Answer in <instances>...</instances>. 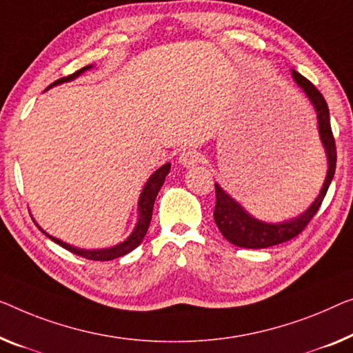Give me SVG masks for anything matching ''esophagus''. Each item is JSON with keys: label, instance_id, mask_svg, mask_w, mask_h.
Returning a JSON list of instances; mask_svg holds the SVG:
<instances>
[{"label": "esophagus", "instance_id": "esophagus-1", "mask_svg": "<svg viewBox=\"0 0 353 353\" xmlns=\"http://www.w3.org/2000/svg\"><path fill=\"white\" fill-rule=\"evenodd\" d=\"M201 161V155L198 154L196 150L193 149H187L181 152V155H179V163H181L182 166L185 168H190L193 165H196V163Z\"/></svg>", "mask_w": 353, "mask_h": 353}]
</instances>
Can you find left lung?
<instances>
[{
  "mask_svg": "<svg viewBox=\"0 0 353 353\" xmlns=\"http://www.w3.org/2000/svg\"><path fill=\"white\" fill-rule=\"evenodd\" d=\"M294 82L303 88L304 93L311 99L315 110H317L319 119V128H320V138L325 145L328 157V172L325 183L322 187V192L317 196V199L312 203L303 215L298 219H293L290 222L283 223H263L250 217L245 210L230 198L217 183H215V209H214V220L217 223L220 233L223 238L230 241L231 244L238 247H245V249H266V247L277 245L282 243H287L293 238H296L299 233H303L304 228L307 227L312 217L319 212L320 206H322L325 194L328 192V187L331 181H333L334 171H336V143L333 131H331L330 123V110L328 104L325 101L323 94L315 88L311 81L299 74L298 71H292Z\"/></svg>",
  "mask_w": 353,
  "mask_h": 353,
  "instance_id": "obj_1",
  "label": "left lung"
}]
</instances>
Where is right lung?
<instances>
[{
    "label": "right lung",
    "mask_w": 353,
    "mask_h": 353,
    "mask_svg": "<svg viewBox=\"0 0 353 353\" xmlns=\"http://www.w3.org/2000/svg\"><path fill=\"white\" fill-rule=\"evenodd\" d=\"M88 68H92L90 65L88 66H83L82 70H79L76 72H72V74L66 76V77H61L59 81H55L54 83H50L49 87L52 85H57V83H61V82H66V81H72V79L77 77L81 72H83ZM170 168L171 165L170 163H166L165 166H161L160 170H157L154 174L150 176L149 181H147L143 193H141V198H139V222L136 225V228L133 231V234L130 236L128 239L125 241V243L115 245V247H110V249H103V250H83V249H77V247H72L66 243H61V241L52 238L46 233V231H42V233L49 236L52 241H55L57 244H60L61 247H65L66 250L72 252V254H76L79 256H83V259L87 260H94V261H108V260H114V259H119V256L126 255L128 252H131L133 249H136L141 244V241L144 239V236L147 233V230H149V225H150V220H152V210H154V203H155V198L157 194H159L160 188L163 185V182H165V177L168 176V172H170Z\"/></svg>",
    "instance_id": "right-lung-1"
}]
</instances>
